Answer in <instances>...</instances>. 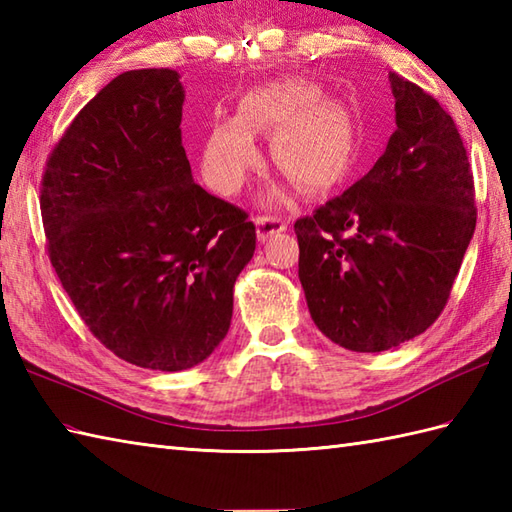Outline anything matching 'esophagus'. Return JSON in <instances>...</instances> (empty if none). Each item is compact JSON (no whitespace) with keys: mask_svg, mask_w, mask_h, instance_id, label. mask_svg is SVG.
Returning a JSON list of instances; mask_svg holds the SVG:
<instances>
[{"mask_svg":"<svg viewBox=\"0 0 512 512\" xmlns=\"http://www.w3.org/2000/svg\"><path fill=\"white\" fill-rule=\"evenodd\" d=\"M255 224H257V237L262 239V242H266L270 235L281 233L288 228V222L281 220L277 215H257Z\"/></svg>","mask_w":512,"mask_h":512,"instance_id":"obj_1","label":"esophagus"}]
</instances>
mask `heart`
Segmentation results:
<instances>
[{
    "label": "heart",
    "instance_id": "1",
    "mask_svg": "<svg viewBox=\"0 0 512 512\" xmlns=\"http://www.w3.org/2000/svg\"><path fill=\"white\" fill-rule=\"evenodd\" d=\"M317 103L301 83H277L246 94L237 121L217 123L204 145V173L211 187L235 195L259 149L250 132L277 134L275 160L303 189L319 193L336 187L350 169V125L343 112Z\"/></svg>",
    "mask_w": 512,
    "mask_h": 512
}]
</instances>
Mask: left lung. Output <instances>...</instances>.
Returning a JSON list of instances; mask_svg holds the SVG:
<instances>
[{"mask_svg": "<svg viewBox=\"0 0 512 512\" xmlns=\"http://www.w3.org/2000/svg\"><path fill=\"white\" fill-rule=\"evenodd\" d=\"M396 132L369 173L299 217V279L317 328L385 352L436 323L475 231L473 173L449 112L389 74Z\"/></svg>", "mask_w": 512, "mask_h": 512, "instance_id": "1", "label": "left lung"}]
</instances>
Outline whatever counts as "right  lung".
Wrapping results in <instances>:
<instances>
[{
  "label": "right lung",
  "instance_id": "right-lung-1",
  "mask_svg": "<svg viewBox=\"0 0 512 512\" xmlns=\"http://www.w3.org/2000/svg\"><path fill=\"white\" fill-rule=\"evenodd\" d=\"M182 103L178 72L118 74L50 151L39 198L50 264L83 323L158 372L222 343L257 239L246 211L193 182Z\"/></svg>",
  "mask_w": 512,
  "mask_h": 512
}]
</instances>
